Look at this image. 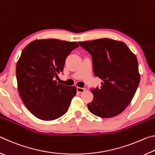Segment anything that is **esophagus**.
Here are the masks:
<instances>
[{
  "label": "esophagus",
  "mask_w": 155,
  "mask_h": 155,
  "mask_svg": "<svg viewBox=\"0 0 155 155\" xmlns=\"http://www.w3.org/2000/svg\"><path fill=\"white\" fill-rule=\"evenodd\" d=\"M86 90L85 88H83V87H77V91L78 93H83Z\"/></svg>",
  "instance_id": "34e87169"
}]
</instances>
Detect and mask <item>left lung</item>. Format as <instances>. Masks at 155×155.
Instances as JSON below:
<instances>
[{"instance_id":"obj_1","label":"left lung","mask_w":155,"mask_h":155,"mask_svg":"<svg viewBox=\"0 0 155 155\" xmlns=\"http://www.w3.org/2000/svg\"><path fill=\"white\" fill-rule=\"evenodd\" d=\"M91 55L93 71L103 81L92 89L90 111L101 117L121 114L132 101L140 81L137 57L126 44L109 38L78 42Z\"/></svg>"}]
</instances>
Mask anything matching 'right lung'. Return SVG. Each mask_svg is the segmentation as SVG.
I'll list each match as a JSON object with an SVG mask.
<instances>
[{
  "instance_id": "add662e5",
  "label": "right lung",
  "mask_w": 155,
  "mask_h": 155,
  "mask_svg": "<svg viewBox=\"0 0 155 155\" xmlns=\"http://www.w3.org/2000/svg\"><path fill=\"white\" fill-rule=\"evenodd\" d=\"M77 42L37 40L23 49L16 64L18 90L26 107L42 120L59 118L68 111L77 87L57 83L65 59Z\"/></svg>"
}]
</instances>
